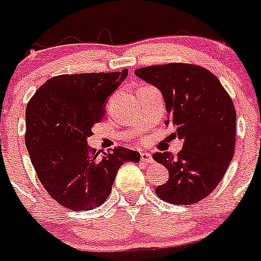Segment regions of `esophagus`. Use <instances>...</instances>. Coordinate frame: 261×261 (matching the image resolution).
Here are the masks:
<instances>
[{
    "label": "esophagus",
    "mask_w": 261,
    "mask_h": 261,
    "mask_svg": "<svg viewBox=\"0 0 261 261\" xmlns=\"http://www.w3.org/2000/svg\"><path fill=\"white\" fill-rule=\"evenodd\" d=\"M140 160H142L143 162H145V164H152L153 162L152 154H150V153H147V152L140 153Z\"/></svg>",
    "instance_id": "1"
}]
</instances>
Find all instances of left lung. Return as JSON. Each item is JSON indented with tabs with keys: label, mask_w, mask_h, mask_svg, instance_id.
Instances as JSON below:
<instances>
[{
	"label": "left lung",
	"mask_w": 261,
	"mask_h": 261,
	"mask_svg": "<svg viewBox=\"0 0 261 261\" xmlns=\"http://www.w3.org/2000/svg\"><path fill=\"white\" fill-rule=\"evenodd\" d=\"M135 75L161 91L169 119L180 139L177 155L157 152L153 160L169 170L158 186L161 199L192 204L206 198L225 175L234 154L236 109L220 81L203 67L184 63L149 65ZM166 123H169L167 121Z\"/></svg>",
	"instance_id": "left-lung-1"
}]
</instances>
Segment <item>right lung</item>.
I'll use <instances>...</instances> for the list:
<instances>
[{
    "label": "right lung",
    "instance_id": "1",
    "mask_svg": "<svg viewBox=\"0 0 261 261\" xmlns=\"http://www.w3.org/2000/svg\"><path fill=\"white\" fill-rule=\"evenodd\" d=\"M112 73L62 74L36 91L25 111V145L43 188L73 211L99 207L107 201L117 171L140 154L127 148L103 153L87 145L92 126L103 119L108 97L127 77Z\"/></svg>",
    "mask_w": 261,
    "mask_h": 261
}]
</instances>
